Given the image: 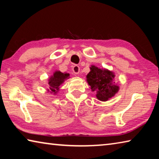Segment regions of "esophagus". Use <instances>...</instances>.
<instances>
[{
    "label": "esophagus",
    "mask_w": 159,
    "mask_h": 159,
    "mask_svg": "<svg viewBox=\"0 0 159 159\" xmlns=\"http://www.w3.org/2000/svg\"><path fill=\"white\" fill-rule=\"evenodd\" d=\"M72 70H73V72L75 74H79L80 72V67L77 65H75L73 66Z\"/></svg>",
    "instance_id": "1"
}]
</instances>
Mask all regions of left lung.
Returning a JSON list of instances; mask_svg holds the SVG:
<instances>
[{"label": "left lung", "instance_id": "left-lung-1", "mask_svg": "<svg viewBox=\"0 0 159 159\" xmlns=\"http://www.w3.org/2000/svg\"><path fill=\"white\" fill-rule=\"evenodd\" d=\"M90 69V71L86 76V80L91 90L96 93V97L99 100H109L119 90V87L115 82L114 73L108 69H99L94 65L91 66Z\"/></svg>", "mask_w": 159, "mask_h": 159}]
</instances>
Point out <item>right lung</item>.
<instances>
[{"mask_svg": "<svg viewBox=\"0 0 159 159\" xmlns=\"http://www.w3.org/2000/svg\"><path fill=\"white\" fill-rule=\"evenodd\" d=\"M69 78V74L61 73L60 71H56L53 73L48 79V85L49 89L48 92L52 94H57L60 90V86L64 82V80Z\"/></svg>", "mask_w": 159, "mask_h": 159, "instance_id": "1", "label": "right lung"}]
</instances>
